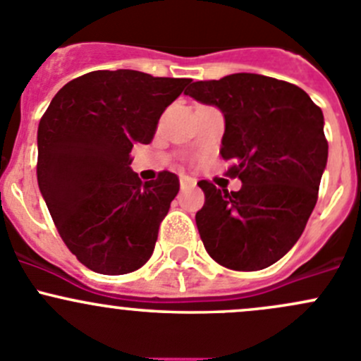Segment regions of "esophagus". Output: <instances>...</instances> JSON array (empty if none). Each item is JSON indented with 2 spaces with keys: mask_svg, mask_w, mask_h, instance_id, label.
<instances>
[{
  "mask_svg": "<svg viewBox=\"0 0 361 361\" xmlns=\"http://www.w3.org/2000/svg\"><path fill=\"white\" fill-rule=\"evenodd\" d=\"M180 185L181 188H192L195 187V181L188 176H180Z\"/></svg>",
  "mask_w": 361,
  "mask_h": 361,
  "instance_id": "obj_1",
  "label": "esophagus"
}]
</instances>
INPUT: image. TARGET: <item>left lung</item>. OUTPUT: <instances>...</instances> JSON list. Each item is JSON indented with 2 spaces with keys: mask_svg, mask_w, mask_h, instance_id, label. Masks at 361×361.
Listing matches in <instances>:
<instances>
[{
  "mask_svg": "<svg viewBox=\"0 0 361 361\" xmlns=\"http://www.w3.org/2000/svg\"><path fill=\"white\" fill-rule=\"evenodd\" d=\"M185 94L224 113L220 154L243 183L228 192L199 181L204 248L234 271L269 267L298 241L318 201L329 159L323 113L300 87L255 73L194 82Z\"/></svg>",
  "mask_w": 361,
  "mask_h": 361,
  "instance_id": "obj_1",
  "label": "left lung"
}]
</instances>
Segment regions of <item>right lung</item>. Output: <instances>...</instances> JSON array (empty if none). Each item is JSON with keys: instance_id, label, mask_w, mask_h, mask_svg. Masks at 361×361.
Instances as JSON below:
<instances>
[{"instance_id": "right-lung-1", "label": "right lung", "mask_w": 361, "mask_h": 361, "mask_svg": "<svg viewBox=\"0 0 361 361\" xmlns=\"http://www.w3.org/2000/svg\"><path fill=\"white\" fill-rule=\"evenodd\" d=\"M190 78L92 71L54 96L38 126V187L66 246L90 271L118 276L148 262L180 190L174 173L141 181L130 150L148 145Z\"/></svg>"}]
</instances>
